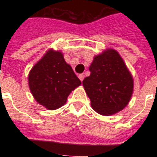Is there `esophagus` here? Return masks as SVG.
I'll return each instance as SVG.
<instances>
[{
    "label": "esophagus",
    "instance_id": "obj_1",
    "mask_svg": "<svg viewBox=\"0 0 157 157\" xmlns=\"http://www.w3.org/2000/svg\"><path fill=\"white\" fill-rule=\"evenodd\" d=\"M84 78H85V74L82 73V74H80V75H79V79H80L81 81H83Z\"/></svg>",
    "mask_w": 157,
    "mask_h": 157
}]
</instances>
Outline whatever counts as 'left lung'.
<instances>
[{"label": "left lung", "instance_id": "8db88e82", "mask_svg": "<svg viewBox=\"0 0 157 157\" xmlns=\"http://www.w3.org/2000/svg\"><path fill=\"white\" fill-rule=\"evenodd\" d=\"M90 71V76L82 84L94 110L110 116L124 108L133 94L134 81L120 54L111 49L97 55Z\"/></svg>", "mask_w": 157, "mask_h": 157}]
</instances>
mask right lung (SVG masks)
<instances>
[{
  "label": "right lung",
  "mask_w": 157,
  "mask_h": 157,
  "mask_svg": "<svg viewBox=\"0 0 157 157\" xmlns=\"http://www.w3.org/2000/svg\"><path fill=\"white\" fill-rule=\"evenodd\" d=\"M29 88L38 103L55 110L67 102L69 94L81 84L61 52L50 50L33 67Z\"/></svg>",
  "instance_id": "right-lung-1"
}]
</instances>
